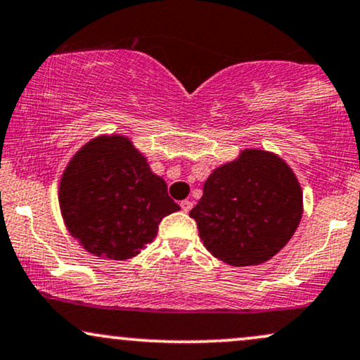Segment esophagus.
Here are the masks:
<instances>
[{
  "label": "esophagus",
  "mask_w": 360,
  "mask_h": 360,
  "mask_svg": "<svg viewBox=\"0 0 360 360\" xmlns=\"http://www.w3.org/2000/svg\"><path fill=\"white\" fill-rule=\"evenodd\" d=\"M181 207H183L184 213H188V211H191L193 207V202L189 201V199H184V201H181Z\"/></svg>",
  "instance_id": "esophagus-1"
}]
</instances>
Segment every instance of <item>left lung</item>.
Returning a JSON list of instances; mask_svg holds the SVG:
<instances>
[{
    "instance_id": "8db88e82",
    "label": "left lung",
    "mask_w": 360,
    "mask_h": 360,
    "mask_svg": "<svg viewBox=\"0 0 360 360\" xmlns=\"http://www.w3.org/2000/svg\"><path fill=\"white\" fill-rule=\"evenodd\" d=\"M304 193L278 154L246 147L213 169L189 211L205 248L231 266L262 265L297 231Z\"/></svg>"
}]
</instances>
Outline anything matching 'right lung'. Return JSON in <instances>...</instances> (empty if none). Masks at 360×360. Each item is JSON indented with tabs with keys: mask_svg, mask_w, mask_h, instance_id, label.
Instances as JSON below:
<instances>
[{
	"mask_svg": "<svg viewBox=\"0 0 360 360\" xmlns=\"http://www.w3.org/2000/svg\"><path fill=\"white\" fill-rule=\"evenodd\" d=\"M68 233L98 258L129 259L158 236V224L179 211L167 184L122 134H101L72 155L58 184Z\"/></svg>",
	"mask_w": 360,
	"mask_h": 360,
	"instance_id": "right-lung-1",
	"label": "right lung"
}]
</instances>
